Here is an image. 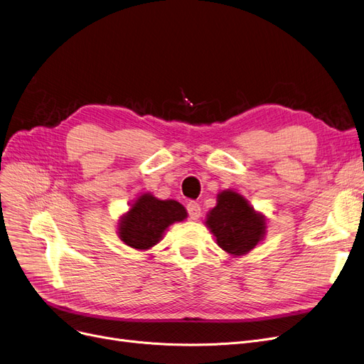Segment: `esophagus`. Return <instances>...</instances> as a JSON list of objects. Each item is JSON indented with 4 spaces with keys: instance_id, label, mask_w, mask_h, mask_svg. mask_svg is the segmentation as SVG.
<instances>
[{
    "instance_id": "esophagus-1",
    "label": "esophagus",
    "mask_w": 364,
    "mask_h": 364,
    "mask_svg": "<svg viewBox=\"0 0 364 364\" xmlns=\"http://www.w3.org/2000/svg\"><path fill=\"white\" fill-rule=\"evenodd\" d=\"M186 210H188V215H190L191 220H198L200 215H201V208H200V205H198V203H194V201L188 203Z\"/></svg>"
}]
</instances>
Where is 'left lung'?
<instances>
[{
  "instance_id": "left-lung-1",
  "label": "left lung",
  "mask_w": 364,
  "mask_h": 364,
  "mask_svg": "<svg viewBox=\"0 0 364 364\" xmlns=\"http://www.w3.org/2000/svg\"><path fill=\"white\" fill-rule=\"evenodd\" d=\"M206 225L216 237L218 246L232 257L248 254L266 235V216L231 190L218 194L216 206L208 213Z\"/></svg>"
}]
</instances>
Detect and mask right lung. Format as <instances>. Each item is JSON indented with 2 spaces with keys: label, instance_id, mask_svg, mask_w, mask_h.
Here are the masks:
<instances>
[{
  "label": "right lung",
  "instance_id": "obj_1",
  "mask_svg": "<svg viewBox=\"0 0 364 364\" xmlns=\"http://www.w3.org/2000/svg\"><path fill=\"white\" fill-rule=\"evenodd\" d=\"M186 209L176 200H159L151 193L139 196L118 223L119 239L139 251L151 250L164 231L186 218Z\"/></svg>",
  "mask_w": 364,
  "mask_h": 364
}]
</instances>
